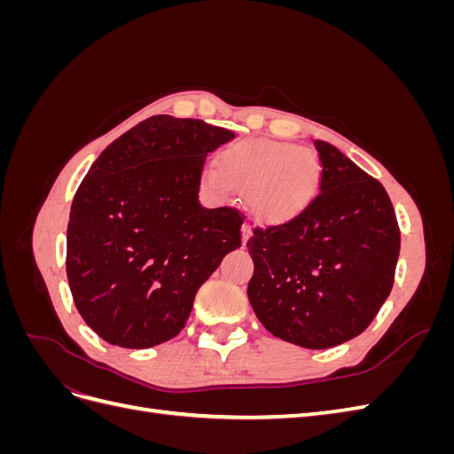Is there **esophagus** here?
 <instances>
[{
	"mask_svg": "<svg viewBox=\"0 0 454 454\" xmlns=\"http://www.w3.org/2000/svg\"><path fill=\"white\" fill-rule=\"evenodd\" d=\"M250 237H252V229H250L248 223H244V225H242V242L246 244V242H248Z\"/></svg>",
	"mask_w": 454,
	"mask_h": 454,
	"instance_id": "34e87169",
	"label": "esophagus"
}]
</instances>
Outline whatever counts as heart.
<instances>
[{"instance_id": "obj_1", "label": "heart", "mask_w": 454, "mask_h": 454, "mask_svg": "<svg viewBox=\"0 0 454 454\" xmlns=\"http://www.w3.org/2000/svg\"><path fill=\"white\" fill-rule=\"evenodd\" d=\"M322 164L310 149L272 140H240L225 147L215 168L202 172L217 195L248 193V208L261 223L282 225L307 210L318 191Z\"/></svg>"}]
</instances>
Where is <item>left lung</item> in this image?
Here are the masks:
<instances>
[{"label":"left lung","mask_w":454,"mask_h":454,"mask_svg":"<svg viewBox=\"0 0 454 454\" xmlns=\"http://www.w3.org/2000/svg\"><path fill=\"white\" fill-rule=\"evenodd\" d=\"M320 193L282 225L255 227L248 240V299L274 337L332 348L360 335L390 295L400 227L380 182L327 142Z\"/></svg>","instance_id":"left-lung-1"}]
</instances>
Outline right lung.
<instances>
[{
    "mask_svg": "<svg viewBox=\"0 0 454 454\" xmlns=\"http://www.w3.org/2000/svg\"><path fill=\"white\" fill-rule=\"evenodd\" d=\"M232 138L200 119L153 115L109 144L81 182L66 272L79 314L109 345L176 337L199 287L240 248L242 214L199 202L206 155Z\"/></svg>",
    "mask_w": 454,
    "mask_h": 454,
    "instance_id": "right-lung-1",
    "label": "right lung"
}]
</instances>
